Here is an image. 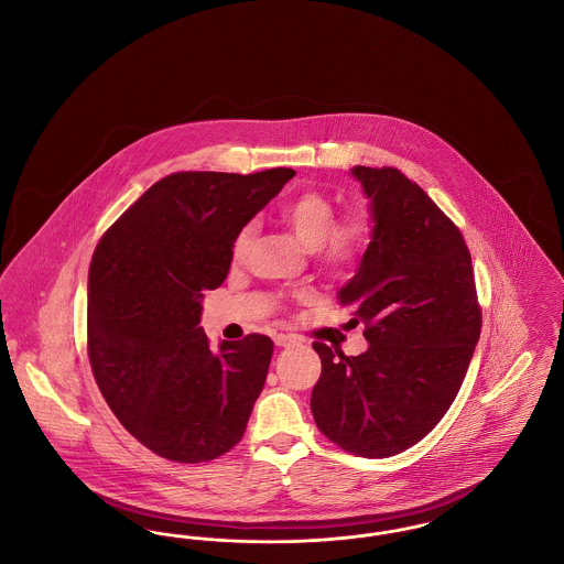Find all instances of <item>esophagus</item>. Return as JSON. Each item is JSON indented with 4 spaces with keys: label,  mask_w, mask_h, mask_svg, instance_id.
I'll return each mask as SVG.
<instances>
[{
    "label": "esophagus",
    "mask_w": 564,
    "mask_h": 564,
    "mask_svg": "<svg viewBox=\"0 0 564 564\" xmlns=\"http://www.w3.org/2000/svg\"><path fill=\"white\" fill-rule=\"evenodd\" d=\"M273 341H275V346L286 348V346H293V344H296V337L295 335H289V333H278V335L273 337Z\"/></svg>",
    "instance_id": "1"
}]
</instances>
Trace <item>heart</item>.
<instances>
[{
    "label": "heart",
    "instance_id": "obj_1",
    "mask_svg": "<svg viewBox=\"0 0 564 564\" xmlns=\"http://www.w3.org/2000/svg\"><path fill=\"white\" fill-rule=\"evenodd\" d=\"M282 220L307 248L318 250L326 265L339 268L352 263L371 241L373 223L367 208L356 206L335 218V202L323 191H303L280 209ZM254 236L246 225L234 241V259H243Z\"/></svg>",
    "mask_w": 564,
    "mask_h": 564
}]
</instances>
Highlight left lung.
Returning a JSON list of instances; mask_svg holds the SVG:
<instances>
[{
	"label": "left lung",
	"instance_id": "1",
	"mask_svg": "<svg viewBox=\"0 0 564 564\" xmlns=\"http://www.w3.org/2000/svg\"><path fill=\"white\" fill-rule=\"evenodd\" d=\"M373 220L355 278L339 291L369 348L346 356L316 341V426L365 458L417 444L449 410L479 339L471 254L458 227L394 167L350 170Z\"/></svg>",
	"mask_w": 564,
	"mask_h": 564
}]
</instances>
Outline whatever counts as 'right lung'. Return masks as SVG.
<instances>
[{"label": "right lung", "instance_id": "right-lung-1", "mask_svg": "<svg viewBox=\"0 0 564 564\" xmlns=\"http://www.w3.org/2000/svg\"><path fill=\"white\" fill-rule=\"evenodd\" d=\"M295 176L180 172L159 180L97 243L89 269L90 369L120 424L154 454L206 463L243 437L273 341L246 335L214 352L206 291L231 268L234 241Z\"/></svg>", "mask_w": 564, "mask_h": 564}]
</instances>
